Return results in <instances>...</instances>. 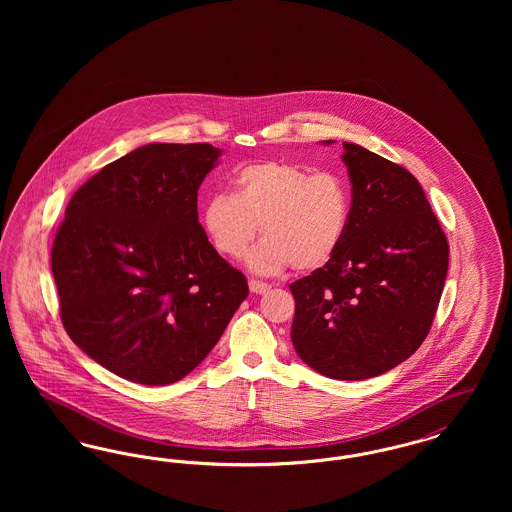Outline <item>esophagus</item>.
Masks as SVG:
<instances>
[{
	"mask_svg": "<svg viewBox=\"0 0 512 512\" xmlns=\"http://www.w3.org/2000/svg\"><path fill=\"white\" fill-rule=\"evenodd\" d=\"M249 290L253 293H265L270 290V284L263 282V280H255V278H251V280H249Z\"/></svg>",
	"mask_w": 512,
	"mask_h": 512,
	"instance_id": "obj_1",
	"label": "esophagus"
}]
</instances>
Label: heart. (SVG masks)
<instances>
[{
	"label": "heart",
	"mask_w": 512,
	"mask_h": 512,
	"mask_svg": "<svg viewBox=\"0 0 512 512\" xmlns=\"http://www.w3.org/2000/svg\"><path fill=\"white\" fill-rule=\"evenodd\" d=\"M234 195H211L203 207V228L224 257L249 255L257 272H299L328 265L345 240L351 194L334 172H313L290 161H263L238 169Z\"/></svg>",
	"instance_id": "1"
}]
</instances>
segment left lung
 Instances as JSON below:
<instances>
[{
    "label": "left lung",
    "mask_w": 512,
    "mask_h": 512,
    "mask_svg": "<svg viewBox=\"0 0 512 512\" xmlns=\"http://www.w3.org/2000/svg\"><path fill=\"white\" fill-rule=\"evenodd\" d=\"M332 144V142H326ZM351 215L336 257L295 280L292 343L336 380H366L426 340L443 292L449 244L411 172L343 142Z\"/></svg>",
    "instance_id": "obj_1"
}]
</instances>
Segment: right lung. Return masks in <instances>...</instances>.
Instances as JSON below:
<instances>
[{
	"mask_svg": "<svg viewBox=\"0 0 512 512\" xmlns=\"http://www.w3.org/2000/svg\"><path fill=\"white\" fill-rule=\"evenodd\" d=\"M211 144H147L74 192L51 247L71 340L130 382L182 380L220 340L249 288L209 244L197 190Z\"/></svg>",
	"mask_w": 512,
	"mask_h": 512,
	"instance_id": "1",
	"label": "right lung"
}]
</instances>
